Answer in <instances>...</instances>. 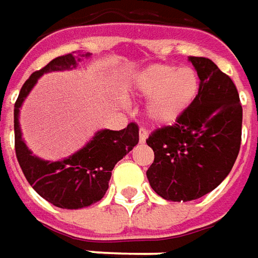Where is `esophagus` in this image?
<instances>
[{
    "label": "esophagus",
    "instance_id": "obj_1",
    "mask_svg": "<svg viewBox=\"0 0 258 258\" xmlns=\"http://www.w3.org/2000/svg\"><path fill=\"white\" fill-rule=\"evenodd\" d=\"M148 138V130L145 127L140 128V143H145V140Z\"/></svg>",
    "mask_w": 258,
    "mask_h": 258
}]
</instances>
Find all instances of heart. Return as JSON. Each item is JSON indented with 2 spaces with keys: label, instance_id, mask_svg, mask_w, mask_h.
<instances>
[{
  "label": "heart",
  "instance_id": "obj_1",
  "mask_svg": "<svg viewBox=\"0 0 258 258\" xmlns=\"http://www.w3.org/2000/svg\"><path fill=\"white\" fill-rule=\"evenodd\" d=\"M137 92L151 97L147 114L152 121L166 124L176 120L199 90V79L194 69L168 64H154L141 72L136 79Z\"/></svg>",
  "mask_w": 258,
  "mask_h": 258
}]
</instances>
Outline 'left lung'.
Listing matches in <instances>:
<instances>
[{"label": "left lung", "instance_id": "1", "mask_svg": "<svg viewBox=\"0 0 258 258\" xmlns=\"http://www.w3.org/2000/svg\"><path fill=\"white\" fill-rule=\"evenodd\" d=\"M199 76L192 104L173 125L157 128L147 144L154 162L151 188L172 202H188L217 188L232 171L241 143L243 108L233 80L208 57L189 56Z\"/></svg>", "mask_w": 258, "mask_h": 258}]
</instances>
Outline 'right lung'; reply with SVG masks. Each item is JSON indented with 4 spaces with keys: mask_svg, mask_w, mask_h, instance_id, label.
I'll return each mask as SVG.
<instances>
[{
    "mask_svg": "<svg viewBox=\"0 0 258 258\" xmlns=\"http://www.w3.org/2000/svg\"><path fill=\"white\" fill-rule=\"evenodd\" d=\"M83 56L90 55L73 52L57 56L45 68L33 72L22 86L14 108L15 154L19 166L38 195L62 209H80L99 202L106 195L115 164L138 144V125L136 122H130L120 131L101 130L80 151L56 162L43 161L32 155L22 141L18 120L19 107L36 80L46 72L76 68Z\"/></svg>",
    "mask_w": 258,
    "mask_h": 258,
    "instance_id": "add662e5",
    "label": "right lung"
}]
</instances>
